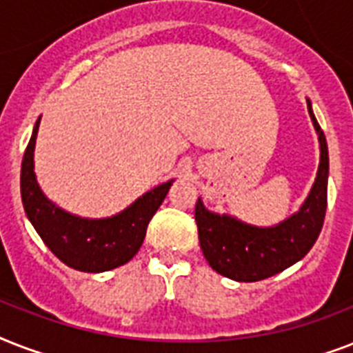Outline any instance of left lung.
Instances as JSON below:
<instances>
[{
	"instance_id": "1",
	"label": "left lung",
	"mask_w": 353,
	"mask_h": 353,
	"mask_svg": "<svg viewBox=\"0 0 353 353\" xmlns=\"http://www.w3.org/2000/svg\"><path fill=\"white\" fill-rule=\"evenodd\" d=\"M310 117L319 133L321 163L313 188L301 210L276 227H252L231 216H220L196 203L199 245L216 273L238 282H258L284 271L307 254L323 229L328 199V146L323 130L312 112Z\"/></svg>"
}]
</instances>
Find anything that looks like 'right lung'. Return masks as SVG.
Returning a JSON list of instances; mask_svg holds the SVG:
<instances>
[{"instance_id": "1", "label": "right lung", "mask_w": 353, "mask_h": 353, "mask_svg": "<svg viewBox=\"0 0 353 353\" xmlns=\"http://www.w3.org/2000/svg\"><path fill=\"white\" fill-rule=\"evenodd\" d=\"M38 122L21 161V201L36 232L58 260L77 271L102 273L130 262L143 245L146 227L166 198L172 181L146 192L113 218L85 220L69 214L52 205L36 183L32 155Z\"/></svg>"}]
</instances>
